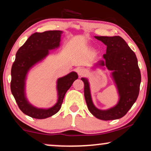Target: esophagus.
Segmentation results:
<instances>
[{
	"label": "esophagus",
	"mask_w": 151,
	"mask_h": 151,
	"mask_svg": "<svg viewBox=\"0 0 151 151\" xmlns=\"http://www.w3.org/2000/svg\"><path fill=\"white\" fill-rule=\"evenodd\" d=\"M77 73L78 74V76H79L80 77H81V76H84L85 74H86V71L82 68H79L77 69Z\"/></svg>",
	"instance_id": "esophagus-1"
}]
</instances>
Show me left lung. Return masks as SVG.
I'll return each mask as SVG.
<instances>
[{
	"mask_svg": "<svg viewBox=\"0 0 151 151\" xmlns=\"http://www.w3.org/2000/svg\"><path fill=\"white\" fill-rule=\"evenodd\" d=\"M107 46L104 60L95 65L111 71L110 77L116 88L117 104L107 110L97 108L92 99L90 83L88 78H82L84 84V97L88 110L97 119L103 121L121 119L130 110L139 95L141 74L136 56L124 39L119 36H95Z\"/></svg>",
	"mask_w": 151,
	"mask_h": 151,
	"instance_id": "obj_1",
	"label": "left lung"
}]
</instances>
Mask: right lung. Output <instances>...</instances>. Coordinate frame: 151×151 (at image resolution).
I'll return each instance as SVG.
<instances>
[{
    "label": "right lung",
    "mask_w": 151,
    "mask_h": 151,
    "mask_svg": "<svg viewBox=\"0 0 151 151\" xmlns=\"http://www.w3.org/2000/svg\"><path fill=\"white\" fill-rule=\"evenodd\" d=\"M62 34L61 30L35 32L17 50L16 60L12 65L11 72L12 95L22 112L34 119H46L57 113L61 108L65 93L78 78V73L75 71L58 78L56 81L57 100L50 108H37L28 101L26 93V82L28 73L35 66L46 58L50 50L60 47Z\"/></svg>",
    "instance_id": "right-lung-1"
}]
</instances>
